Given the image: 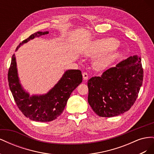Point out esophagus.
Masks as SVG:
<instances>
[{"label":"esophagus","instance_id":"esophagus-1","mask_svg":"<svg viewBox=\"0 0 154 154\" xmlns=\"http://www.w3.org/2000/svg\"><path fill=\"white\" fill-rule=\"evenodd\" d=\"M82 75H83V80H88V74H87V72H83Z\"/></svg>","mask_w":154,"mask_h":154}]
</instances>
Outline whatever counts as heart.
<instances>
[{"instance_id": "heart-1", "label": "heart", "mask_w": 154, "mask_h": 154, "mask_svg": "<svg viewBox=\"0 0 154 154\" xmlns=\"http://www.w3.org/2000/svg\"><path fill=\"white\" fill-rule=\"evenodd\" d=\"M119 42L113 38H104L94 40L88 43L83 50L87 57H95L94 66L97 70H103L110 66L120 57L117 50Z\"/></svg>"}]
</instances>
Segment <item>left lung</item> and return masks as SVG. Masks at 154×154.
Instances as JSON below:
<instances>
[{"label": "left lung", "mask_w": 154, "mask_h": 154, "mask_svg": "<svg viewBox=\"0 0 154 154\" xmlns=\"http://www.w3.org/2000/svg\"><path fill=\"white\" fill-rule=\"evenodd\" d=\"M143 80L141 58L130 57L88 80V102L100 117L110 118L128 111L136 101Z\"/></svg>", "instance_id": "1"}]
</instances>
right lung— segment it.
<instances>
[{"label":"right lung","instance_id":"obj_1","mask_svg":"<svg viewBox=\"0 0 154 154\" xmlns=\"http://www.w3.org/2000/svg\"><path fill=\"white\" fill-rule=\"evenodd\" d=\"M48 33L49 31H38L32 34L18 45L15 51L29 40ZM82 82L81 71L69 69L65 71L59 81L47 93L30 95L20 83L15 54L12 56L11 66L8 71L10 91L20 111L26 117L35 122H49L57 119L63 112L72 92Z\"/></svg>","mask_w":154,"mask_h":154}]
</instances>
